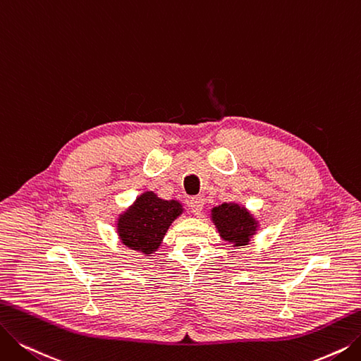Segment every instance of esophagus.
Instances as JSON below:
<instances>
[{
	"label": "esophagus",
	"mask_w": 361,
	"mask_h": 361,
	"mask_svg": "<svg viewBox=\"0 0 361 361\" xmlns=\"http://www.w3.org/2000/svg\"><path fill=\"white\" fill-rule=\"evenodd\" d=\"M190 207L194 214H201V210L204 207V198L203 197H192L190 201Z\"/></svg>",
	"instance_id": "esophagus-1"
}]
</instances>
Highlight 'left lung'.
Returning a JSON list of instances; mask_svg holds the SVG:
<instances>
[{"label": "left lung", "mask_w": 361, "mask_h": 361, "mask_svg": "<svg viewBox=\"0 0 361 361\" xmlns=\"http://www.w3.org/2000/svg\"><path fill=\"white\" fill-rule=\"evenodd\" d=\"M210 219L224 241L240 249L247 246L259 231L255 214L238 203H224L210 210Z\"/></svg>", "instance_id": "obj_1"}]
</instances>
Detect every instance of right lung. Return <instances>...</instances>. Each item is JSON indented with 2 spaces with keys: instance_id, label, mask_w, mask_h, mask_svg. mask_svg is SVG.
I'll return each mask as SVG.
<instances>
[{
  "instance_id": "obj_1",
  "label": "right lung",
  "mask_w": 361,
  "mask_h": 361,
  "mask_svg": "<svg viewBox=\"0 0 361 361\" xmlns=\"http://www.w3.org/2000/svg\"><path fill=\"white\" fill-rule=\"evenodd\" d=\"M182 213L180 201L163 200L154 191H147L118 214L115 231L126 247L149 256L160 249L170 225Z\"/></svg>"
}]
</instances>
